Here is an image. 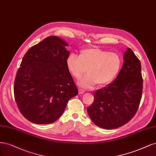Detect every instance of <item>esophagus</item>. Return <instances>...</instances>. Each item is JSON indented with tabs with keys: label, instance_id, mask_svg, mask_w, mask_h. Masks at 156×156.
<instances>
[{
	"label": "esophagus",
	"instance_id": "esophagus-1",
	"mask_svg": "<svg viewBox=\"0 0 156 156\" xmlns=\"http://www.w3.org/2000/svg\"><path fill=\"white\" fill-rule=\"evenodd\" d=\"M85 93V91L83 89H78V93L80 94H83Z\"/></svg>",
	"mask_w": 156,
	"mask_h": 156
}]
</instances>
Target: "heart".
Segmentation results:
<instances>
[{
    "label": "heart",
    "instance_id": "obj_1",
    "mask_svg": "<svg viewBox=\"0 0 156 156\" xmlns=\"http://www.w3.org/2000/svg\"><path fill=\"white\" fill-rule=\"evenodd\" d=\"M67 67L73 76L80 78L88 73L79 82L81 86L93 87L97 83L103 87L111 83L119 74L122 66V58L116 52H109L100 48L83 50L79 56L71 54L66 60Z\"/></svg>",
    "mask_w": 156,
    "mask_h": 156
}]
</instances>
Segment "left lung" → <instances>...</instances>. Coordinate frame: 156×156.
Masks as SVG:
<instances>
[{"label": "left lung", "instance_id": "8db88e82", "mask_svg": "<svg viewBox=\"0 0 156 156\" xmlns=\"http://www.w3.org/2000/svg\"><path fill=\"white\" fill-rule=\"evenodd\" d=\"M124 63L117 78L94 94L87 109L89 117L104 129L119 128L136 113L142 97L143 78L139 59L129 48L124 54Z\"/></svg>", "mask_w": 156, "mask_h": 156}]
</instances>
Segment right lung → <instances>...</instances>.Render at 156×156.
<instances>
[{
    "instance_id": "obj_1",
    "label": "right lung",
    "mask_w": 156,
    "mask_h": 156,
    "mask_svg": "<svg viewBox=\"0 0 156 156\" xmlns=\"http://www.w3.org/2000/svg\"><path fill=\"white\" fill-rule=\"evenodd\" d=\"M68 44L49 36L24 56L14 82L17 107L29 121L51 124L63 114L69 100L78 93L66 60Z\"/></svg>"
}]
</instances>
